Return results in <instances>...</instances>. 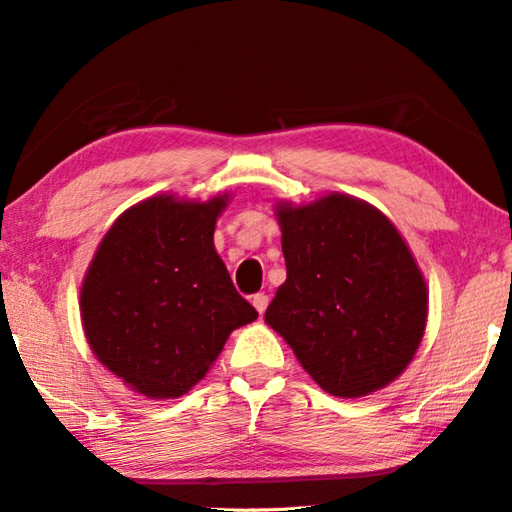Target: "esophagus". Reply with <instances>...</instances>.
Returning <instances> with one entry per match:
<instances>
[{
	"mask_svg": "<svg viewBox=\"0 0 512 512\" xmlns=\"http://www.w3.org/2000/svg\"><path fill=\"white\" fill-rule=\"evenodd\" d=\"M253 307L259 311V316L264 314L266 307H268V296H266V293H255V296H253Z\"/></svg>",
	"mask_w": 512,
	"mask_h": 512,
	"instance_id": "1",
	"label": "esophagus"
}]
</instances>
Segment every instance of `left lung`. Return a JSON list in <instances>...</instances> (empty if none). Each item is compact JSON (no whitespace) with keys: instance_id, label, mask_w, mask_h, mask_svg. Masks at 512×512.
<instances>
[{"instance_id":"left-lung-1","label":"left lung","mask_w":512,"mask_h":512,"mask_svg":"<svg viewBox=\"0 0 512 512\" xmlns=\"http://www.w3.org/2000/svg\"><path fill=\"white\" fill-rule=\"evenodd\" d=\"M287 280L264 320L311 379L336 397H363L402 375L418 352L429 289L400 230L348 194L275 203Z\"/></svg>"}]
</instances>
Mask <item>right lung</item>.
<instances>
[{
    "mask_svg": "<svg viewBox=\"0 0 512 512\" xmlns=\"http://www.w3.org/2000/svg\"><path fill=\"white\" fill-rule=\"evenodd\" d=\"M230 194H155L110 225L81 284L94 357L131 391L173 400L192 391L237 327L253 323L214 248Z\"/></svg>",
    "mask_w": 512,
    "mask_h": 512,
    "instance_id": "obj_1",
    "label": "right lung"
}]
</instances>
